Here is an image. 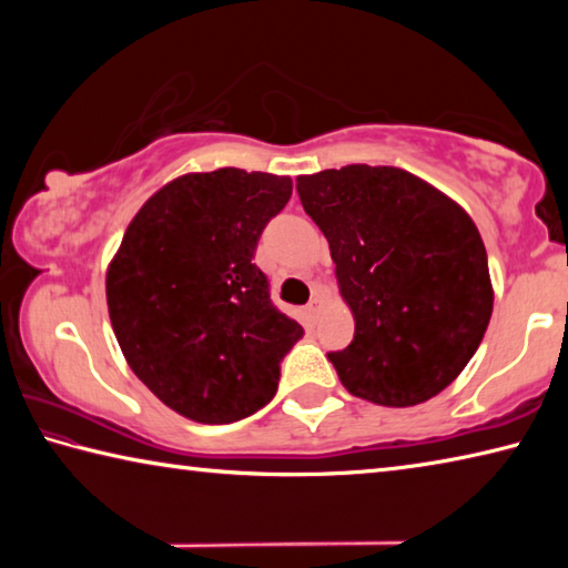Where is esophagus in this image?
<instances>
[{
	"label": "esophagus",
	"instance_id": "obj_1",
	"mask_svg": "<svg viewBox=\"0 0 568 568\" xmlns=\"http://www.w3.org/2000/svg\"><path fill=\"white\" fill-rule=\"evenodd\" d=\"M321 307H323V297H321V293H315L313 301L307 303V315H311V318H318Z\"/></svg>",
	"mask_w": 568,
	"mask_h": 568
}]
</instances>
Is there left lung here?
Segmentation results:
<instances>
[{
	"instance_id": "1",
	"label": "left lung",
	"mask_w": 568,
	"mask_h": 568,
	"mask_svg": "<svg viewBox=\"0 0 568 568\" xmlns=\"http://www.w3.org/2000/svg\"><path fill=\"white\" fill-rule=\"evenodd\" d=\"M295 187L355 315L348 348L328 353L345 390L393 408L438 396L474 358L494 311L474 220L398 168L323 170Z\"/></svg>"
}]
</instances>
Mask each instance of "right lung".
<instances>
[{
    "label": "right lung",
    "instance_id": "add662e5",
    "mask_svg": "<svg viewBox=\"0 0 568 568\" xmlns=\"http://www.w3.org/2000/svg\"><path fill=\"white\" fill-rule=\"evenodd\" d=\"M291 178L220 168L172 180L128 227L108 271L118 343L155 396L197 423H235L273 400L303 325L253 263Z\"/></svg>",
    "mask_w": 568,
    "mask_h": 568
}]
</instances>
